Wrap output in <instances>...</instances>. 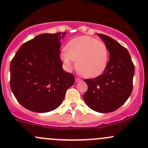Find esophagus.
I'll list each match as a JSON object with an SVG mask.
<instances>
[{"mask_svg":"<svg viewBox=\"0 0 148 148\" xmlns=\"http://www.w3.org/2000/svg\"><path fill=\"white\" fill-rule=\"evenodd\" d=\"M81 81V79H80L79 77H76L75 78V82L76 83H78V82Z\"/></svg>","mask_w":148,"mask_h":148,"instance_id":"esophagus-1","label":"esophagus"}]
</instances>
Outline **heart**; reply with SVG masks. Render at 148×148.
Here are the masks:
<instances>
[{
    "label": "heart",
    "mask_w": 148,
    "mask_h": 148,
    "mask_svg": "<svg viewBox=\"0 0 148 148\" xmlns=\"http://www.w3.org/2000/svg\"><path fill=\"white\" fill-rule=\"evenodd\" d=\"M60 58L68 71L75 66L85 77H95L103 73L107 67L108 51L106 44L94 38L82 36L68 42Z\"/></svg>",
    "instance_id": "b5f03b06"
}]
</instances>
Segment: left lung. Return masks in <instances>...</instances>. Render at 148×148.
I'll list each match as a JSON object with an SVG mask.
<instances>
[{
  "label": "left lung",
  "instance_id": "left-lung-1",
  "mask_svg": "<svg viewBox=\"0 0 148 148\" xmlns=\"http://www.w3.org/2000/svg\"><path fill=\"white\" fill-rule=\"evenodd\" d=\"M97 36L109 51V61L100 75L84 80L88 88L83 98L91 109L106 113L116 110L130 96L135 66L125 48L109 36Z\"/></svg>",
  "mask_w": 148,
  "mask_h": 148
}]
</instances>
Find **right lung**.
<instances>
[{
	"instance_id": "right-lung-1",
	"label": "right lung",
	"mask_w": 148,
	"mask_h": 148,
	"mask_svg": "<svg viewBox=\"0 0 148 148\" xmlns=\"http://www.w3.org/2000/svg\"><path fill=\"white\" fill-rule=\"evenodd\" d=\"M66 33H42L23 44L11 60L10 88L18 103L36 112L60 106L75 77L62 68L60 40Z\"/></svg>"
}]
</instances>
